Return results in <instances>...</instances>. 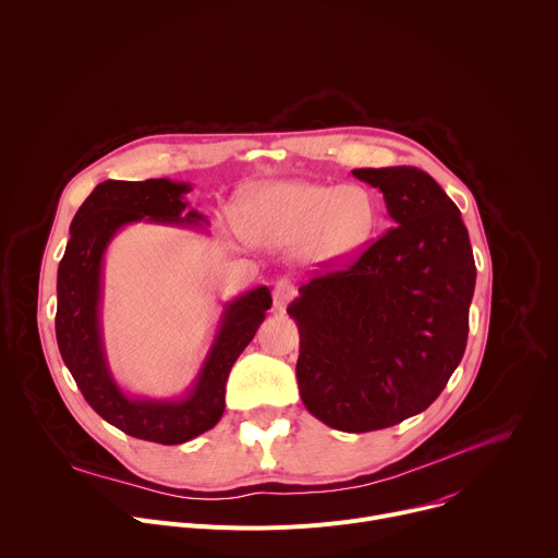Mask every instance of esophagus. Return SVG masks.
Masks as SVG:
<instances>
[{
    "label": "esophagus",
    "instance_id": "34e87169",
    "mask_svg": "<svg viewBox=\"0 0 558 558\" xmlns=\"http://www.w3.org/2000/svg\"><path fill=\"white\" fill-rule=\"evenodd\" d=\"M295 298V287L289 278H280L274 284V304L276 308H284Z\"/></svg>",
    "mask_w": 558,
    "mask_h": 558
}]
</instances>
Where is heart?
I'll use <instances>...</instances> for the list:
<instances>
[{
    "instance_id": "obj_1",
    "label": "heart",
    "mask_w": 558,
    "mask_h": 558,
    "mask_svg": "<svg viewBox=\"0 0 558 558\" xmlns=\"http://www.w3.org/2000/svg\"><path fill=\"white\" fill-rule=\"evenodd\" d=\"M377 222V203L360 185L282 181L247 192L238 227L254 243L300 247L315 263L336 265L355 256Z\"/></svg>"
}]
</instances>
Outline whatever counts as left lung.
Listing matches in <instances>:
<instances>
[{"mask_svg":"<svg viewBox=\"0 0 558 558\" xmlns=\"http://www.w3.org/2000/svg\"><path fill=\"white\" fill-rule=\"evenodd\" d=\"M379 187L392 229L353 263L315 274L289 304L306 411L368 433L426 411L468 342L476 267L461 211L417 168L353 170Z\"/></svg>","mask_w":558,"mask_h":558,"instance_id":"8db88e82","label":"left lung"}]
</instances>
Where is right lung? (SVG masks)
I'll list each match as a JSON object with an SVG mask.
<instances>
[{
	"instance_id": "add662e5",
	"label": "right lung",
	"mask_w": 558,
	"mask_h": 558,
	"mask_svg": "<svg viewBox=\"0 0 558 558\" xmlns=\"http://www.w3.org/2000/svg\"><path fill=\"white\" fill-rule=\"evenodd\" d=\"M192 187L168 179L106 181L78 207L57 271L54 333L59 353L86 402L108 424L136 439L174 446L214 428L225 411V384L233 362L254 340L271 308L267 287L225 304L220 329L192 390L179 400H141L125 395L106 362L101 340V265L114 233L143 218L168 225H201L183 196Z\"/></svg>"
}]
</instances>
